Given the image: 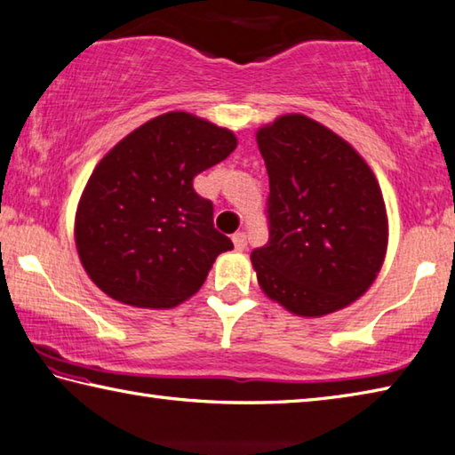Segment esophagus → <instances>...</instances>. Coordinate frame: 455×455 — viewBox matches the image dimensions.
Here are the masks:
<instances>
[{"label": "esophagus", "instance_id": "esophagus-1", "mask_svg": "<svg viewBox=\"0 0 455 455\" xmlns=\"http://www.w3.org/2000/svg\"><path fill=\"white\" fill-rule=\"evenodd\" d=\"M233 243H235L236 251H244V249H247V235H244V233L233 235Z\"/></svg>", "mask_w": 455, "mask_h": 455}]
</instances>
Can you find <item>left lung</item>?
Returning <instances> with one entry per match:
<instances>
[{"label":"left lung","mask_w":455,"mask_h":455,"mask_svg":"<svg viewBox=\"0 0 455 455\" xmlns=\"http://www.w3.org/2000/svg\"><path fill=\"white\" fill-rule=\"evenodd\" d=\"M269 174V241L251 253L267 298L320 318L358 299L385 261L383 194L358 151L299 113L257 132Z\"/></svg>","instance_id":"obj_1"}]
</instances>
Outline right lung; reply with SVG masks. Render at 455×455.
Here are the masks:
<instances>
[{"mask_svg": "<svg viewBox=\"0 0 455 455\" xmlns=\"http://www.w3.org/2000/svg\"><path fill=\"white\" fill-rule=\"evenodd\" d=\"M235 148L233 132L184 111L124 137L92 170L76 208V251L92 283L121 304L154 309L196 293L233 243L192 182Z\"/></svg>", "mask_w": 455, "mask_h": 455, "instance_id": "right-lung-1", "label": "right lung"}]
</instances>
